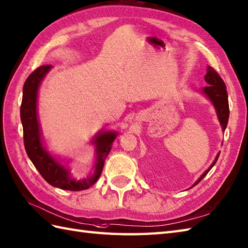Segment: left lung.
<instances>
[{
  "instance_id": "left-lung-1",
  "label": "left lung",
  "mask_w": 248,
  "mask_h": 248,
  "mask_svg": "<svg viewBox=\"0 0 248 248\" xmlns=\"http://www.w3.org/2000/svg\"><path fill=\"white\" fill-rule=\"evenodd\" d=\"M205 80L209 85L205 86V88L203 89V93L205 95H207V97L209 98L211 102L214 103V106H215L217 113L218 120H220V124L222 125L223 130H225L227 126V123H228V118H229V105H228V95H227V91H226V85H225V83H224L223 79L221 78L220 75L217 73L215 68H212L210 66H208V68H207V74L205 75ZM218 156H220V153H217L215 162L212 163L209 168L204 172L202 176H201L199 180L195 182L193 186H195L197 184H199L201 181L203 180L205 175L208 173L212 167L215 166Z\"/></svg>"
}]
</instances>
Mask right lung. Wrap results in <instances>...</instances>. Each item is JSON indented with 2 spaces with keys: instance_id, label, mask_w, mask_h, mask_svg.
<instances>
[{
  "instance_id": "right-lung-1",
  "label": "right lung",
  "mask_w": 248,
  "mask_h": 248,
  "mask_svg": "<svg viewBox=\"0 0 248 248\" xmlns=\"http://www.w3.org/2000/svg\"><path fill=\"white\" fill-rule=\"evenodd\" d=\"M50 67L51 65L38 67L27 77L23 86L20 114L24 147L31 163L49 185L70 191H79L93 186L99 178L105 165V159L111 151L112 142L116 138V133L111 131L107 133H100L95 137L94 142L96 145L97 156L94 166V174L79 181L72 178L70 171L64 166L60 165L54 157H51L50 154L44 150L41 142V134H40L37 117V95L40 83Z\"/></svg>"
}]
</instances>
